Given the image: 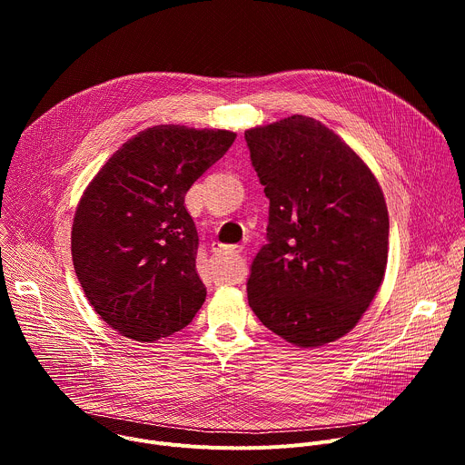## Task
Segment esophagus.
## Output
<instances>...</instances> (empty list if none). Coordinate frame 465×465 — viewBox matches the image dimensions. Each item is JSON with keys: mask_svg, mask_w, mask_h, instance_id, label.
I'll return each instance as SVG.
<instances>
[{"mask_svg": "<svg viewBox=\"0 0 465 465\" xmlns=\"http://www.w3.org/2000/svg\"><path fill=\"white\" fill-rule=\"evenodd\" d=\"M230 250L235 252V253H241V252L244 250V246H242V244H235V246H230ZM235 282H237V280H235Z\"/></svg>", "mask_w": 465, "mask_h": 465, "instance_id": "esophagus-1", "label": "esophagus"}]
</instances>
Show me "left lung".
I'll list each match as a JSON object with an SVG mask.
<instances>
[{
    "label": "left lung",
    "instance_id": "obj_1",
    "mask_svg": "<svg viewBox=\"0 0 465 465\" xmlns=\"http://www.w3.org/2000/svg\"><path fill=\"white\" fill-rule=\"evenodd\" d=\"M271 201L267 239L250 269L248 303L272 333L316 348L357 325L388 261V210L361 156L307 115L244 132Z\"/></svg>",
    "mask_w": 465,
    "mask_h": 465
}]
</instances>
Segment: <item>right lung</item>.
Instances as JSON below:
<instances>
[{"mask_svg":"<svg viewBox=\"0 0 465 465\" xmlns=\"http://www.w3.org/2000/svg\"><path fill=\"white\" fill-rule=\"evenodd\" d=\"M235 136L182 124L145 128L86 187L72 228L74 267L92 307L119 335L160 341L203 307L198 233L183 198Z\"/></svg>","mask_w":465,"mask_h":465,"instance_id":"obj_1","label":"right lung"}]
</instances>
